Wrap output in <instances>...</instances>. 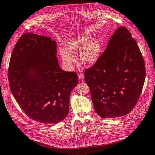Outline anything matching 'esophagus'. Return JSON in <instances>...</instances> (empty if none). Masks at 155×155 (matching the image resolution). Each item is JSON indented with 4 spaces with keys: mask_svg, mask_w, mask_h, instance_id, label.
I'll use <instances>...</instances> for the list:
<instances>
[{
    "mask_svg": "<svg viewBox=\"0 0 155 155\" xmlns=\"http://www.w3.org/2000/svg\"><path fill=\"white\" fill-rule=\"evenodd\" d=\"M78 78H79V79H80V80L84 79V74H83V73H82L79 72V73H78Z\"/></svg>",
    "mask_w": 155,
    "mask_h": 155,
    "instance_id": "esophagus-1",
    "label": "esophagus"
}]
</instances>
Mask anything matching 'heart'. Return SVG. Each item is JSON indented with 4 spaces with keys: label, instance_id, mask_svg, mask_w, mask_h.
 Instances as JSON below:
<instances>
[{
    "label": "heart",
    "instance_id": "b5f03b06",
    "mask_svg": "<svg viewBox=\"0 0 155 155\" xmlns=\"http://www.w3.org/2000/svg\"><path fill=\"white\" fill-rule=\"evenodd\" d=\"M90 39L89 35H86L68 42V50L60 48L59 53L63 63L68 66H72L76 62L74 54L80 51L79 57L82 63L88 66L96 63L101 55V44L97 39Z\"/></svg>",
    "mask_w": 155,
    "mask_h": 155
}]
</instances>
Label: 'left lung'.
I'll use <instances>...</instances> for the list:
<instances>
[{
  "mask_svg": "<svg viewBox=\"0 0 155 155\" xmlns=\"http://www.w3.org/2000/svg\"><path fill=\"white\" fill-rule=\"evenodd\" d=\"M145 75L136 41L127 28L119 27L98 61L84 72L95 111L102 118L129 114L139 99Z\"/></svg>",
  "mask_w": 155,
  "mask_h": 155,
  "instance_id": "left-lung-1",
  "label": "left lung"
}]
</instances>
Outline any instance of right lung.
Instances as JSON below:
<instances>
[{
    "mask_svg": "<svg viewBox=\"0 0 155 155\" xmlns=\"http://www.w3.org/2000/svg\"><path fill=\"white\" fill-rule=\"evenodd\" d=\"M51 38L23 33L10 59L8 78L21 110L38 122L56 124L69 113V96L78 84L75 72L62 70Z\"/></svg>",
    "mask_w": 155,
    "mask_h": 155,
    "instance_id": "obj_1",
    "label": "right lung"
}]
</instances>
